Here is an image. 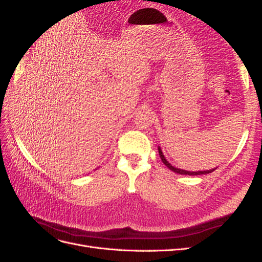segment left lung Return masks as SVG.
Masks as SVG:
<instances>
[{
	"label": "left lung",
	"instance_id": "obj_1",
	"mask_svg": "<svg viewBox=\"0 0 262 262\" xmlns=\"http://www.w3.org/2000/svg\"><path fill=\"white\" fill-rule=\"evenodd\" d=\"M158 153H160V157H161V160H162V162L167 166V167L170 169V170H172V171H175V172H177V173H179V175H189V176H196V175H205V173H210V172H212L213 170H215L216 168H212V169H209V170H199V171H189V170H185V169H180V168H177V167H175V166H172L167 160H166V157L164 156V154H163V152H162V148H161V146H158Z\"/></svg>",
	"mask_w": 262,
	"mask_h": 262
}]
</instances>
